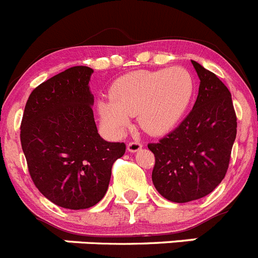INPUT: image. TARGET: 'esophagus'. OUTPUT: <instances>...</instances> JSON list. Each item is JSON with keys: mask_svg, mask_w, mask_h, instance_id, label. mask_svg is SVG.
I'll use <instances>...</instances> for the list:
<instances>
[{"mask_svg": "<svg viewBox=\"0 0 258 258\" xmlns=\"http://www.w3.org/2000/svg\"><path fill=\"white\" fill-rule=\"evenodd\" d=\"M141 148H143V145H141V143H139V141H131V143H128V145H127V150L131 153L139 152Z\"/></svg>", "mask_w": 258, "mask_h": 258, "instance_id": "1", "label": "esophagus"}]
</instances>
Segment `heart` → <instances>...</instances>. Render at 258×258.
<instances>
[{
  "label": "heart",
  "instance_id": "obj_1",
  "mask_svg": "<svg viewBox=\"0 0 258 258\" xmlns=\"http://www.w3.org/2000/svg\"><path fill=\"white\" fill-rule=\"evenodd\" d=\"M194 94V78L187 69L173 67L158 71H136L118 78L110 89V100L99 103L105 128L119 136L138 115L145 131L163 135L177 126Z\"/></svg>",
  "mask_w": 258,
  "mask_h": 258
}]
</instances>
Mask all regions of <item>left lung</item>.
Here are the masks:
<instances>
[{
  "label": "left lung",
  "instance_id": "left-lung-1",
  "mask_svg": "<svg viewBox=\"0 0 258 258\" xmlns=\"http://www.w3.org/2000/svg\"><path fill=\"white\" fill-rule=\"evenodd\" d=\"M199 92L191 112L167 136L148 145L155 157L152 180L163 198L186 203L203 198L226 175L236 138L231 94L212 72L191 60Z\"/></svg>",
  "mask_w": 258,
  "mask_h": 258
}]
</instances>
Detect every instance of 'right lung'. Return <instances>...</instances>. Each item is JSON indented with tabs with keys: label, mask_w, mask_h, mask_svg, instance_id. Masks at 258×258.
I'll return each instance as SVG.
<instances>
[{
	"label": "right lung",
	"mask_w": 258,
	"mask_h": 258,
	"mask_svg": "<svg viewBox=\"0 0 258 258\" xmlns=\"http://www.w3.org/2000/svg\"><path fill=\"white\" fill-rule=\"evenodd\" d=\"M89 67H72L41 83L25 104L20 141L37 189L56 206L85 210L105 196L124 143L97 134Z\"/></svg>",
	"instance_id": "add662e5"
}]
</instances>
